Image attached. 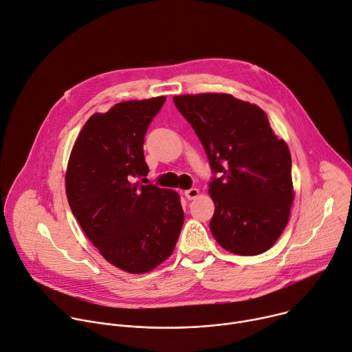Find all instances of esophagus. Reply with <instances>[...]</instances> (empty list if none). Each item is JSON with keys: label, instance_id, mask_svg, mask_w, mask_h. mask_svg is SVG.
<instances>
[{"label": "esophagus", "instance_id": "1", "mask_svg": "<svg viewBox=\"0 0 352 352\" xmlns=\"http://www.w3.org/2000/svg\"><path fill=\"white\" fill-rule=\"evenodd\" d=\"M184 195L187 199H195L199 195V190L198 188H190L184 191Z\"/></svg>", "mask_w": 352, "mask_h": 352}]
</instances>
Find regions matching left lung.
Returning a JSON list of instances; mask_svg holds the SVG:
<instances>
[{
    "label": "left lung",
    "mask_w": 352,
    "mask_h": 352,
    "mask_svg": "<svg viewBox=\"0 0 352 352\" xmlns=\"http://www.w3.org/2000/svg\"><path fill=\"white\" fill-rule=\"evenodd\" d=\"M173 102L219 175L209 182L215 240L233 254L265 252L283 233L294 199L285 140L277 138L258 105L230 94L175 96Z\"/></svg>",
    "instance_id": "1"
}]
</instances>
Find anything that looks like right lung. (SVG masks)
Masks as SVG:
<instances>
[{
  "label": "right lung",
  "mask_w": 352,
  "mask_h": 352,
  "mask_svg": "<svg viewBox=\"0 0 352 352\" xmlns=\"http://www.w3.org/2000/svg\"><path fill=\"white\" fill-rule=\"evenodd\" d=\"M165 100L124 101L94 113L67 162L72 214L101 255L129 273L150 272L168 259L184 221L176 191L133 183L148 175L144 137Z\"/></svg>",
  "instance_id": "1"
}]
</instances>
